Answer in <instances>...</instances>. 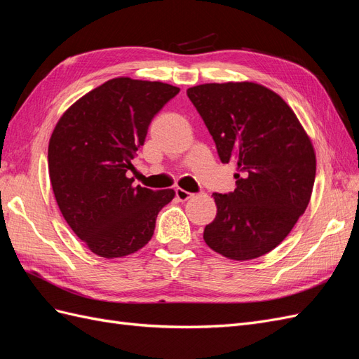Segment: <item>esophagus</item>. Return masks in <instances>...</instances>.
Here are the masks:
<instances>
[{"mask_svg": "<svg viewBox=\"0 0 359 359\" xmlns=\"http://www.w3.org/2000/svg\"><path fill=\"white\" fill-rule=\"evenodd\" d=\"M175 196H177L178 201L186 202V201H189V199L193 196V194L189 193V191H186V190H182V189H175Z\"/></svg>", "mask_w": 359, "mask_h": 359, "instance_id": "34e87169", "label": "esophagus"}]
</instances>
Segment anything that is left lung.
<instances>
[{
  "label": "left lung",
  "mask_w": 359,
  "mask_h": 359,
  "mask_svg": "<svg viewBox=\"0 0 359 359\" xmlns=\"http://www.w3.org/2000/svg\"><path fill=\"white\" fill-rule=\"evenodd\" d=\"M222 163L233 161L236 189L214 193L215 219L203 240L233 260L264 256L292 231L310 202L316 156L297 115L278 94L253 82L187 90Z\"/></svg>",
  "instance_id": "left-lung-1"
}]
</instances>
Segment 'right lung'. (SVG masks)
<instances>
[{"instance_id":"1","label":"right lung","mask_w":359,"mask_h":359,"mask_svg":"<svg viewBox=\"0 0 359 359\" xmlns=\"http://www.w3.org/2000/svg\"><path fill=\"white\" fill-rule=\"evenodd\" d=\"M180 88L116 78L76 102L49 140L48 165L64 219L93 253L123 257L142 248L175 191L133 186L128 172L148 126Z\"/></svg>"}]
</instances>
